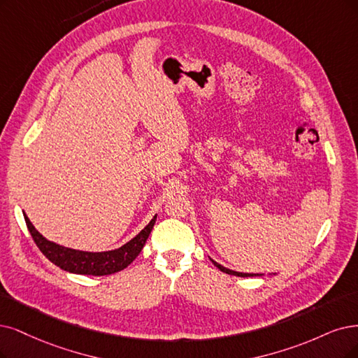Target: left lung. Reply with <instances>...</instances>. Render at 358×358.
I'll return each instance as SVG.
<instances>
[{"label":"left lung","instance_id":"8db88e82","mask_svg":"<svg viewBox=\"0 0 358 358\" xmlns=\"http://www.w3.org/2000/svg\"><path fill=\"white\" fill-rule=\"evenodd\" d=\"M214 262V266L217 267V268H220L222 273H227V274H231V275H237V277H254V275H261V274H250V273H239V271H233V270H229V268H226V267H222L221 264H218V262H215L214 259H210Z\"/></svg>","mask_w":358,"mask_h":358}]
</instances>
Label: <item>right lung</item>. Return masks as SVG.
<instances>
[{"label":"right lung","instance_id":"add662e5","mask_svg":"<svg viewBox=\"0 0 358 358\" xmlns=\"http://www.w3.org/2000/svg\"><path fill=\"white\" fill-rule=\"evenodd\" d=\"M23 215L34 242L55 266L60 267L64 271L87 275H108L127 268L141 252V249L145 241H148L156 221L155 215L152 221L134 237V239H131L121 248L106 250V252H85V250L64 248L55 242L47 241L45 237L32 226V222L26 217V214Z\"/></svg>","mask_w":358,"mask_h":358}]
</instances>
